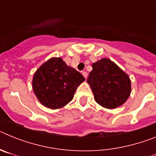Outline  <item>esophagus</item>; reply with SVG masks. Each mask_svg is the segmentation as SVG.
I'll return each instance as SVG.
<instances>
[{"label":"esophagus","instance_id":"1","mask_svg":"<svg viewBox=\"0 0 156 156\" xmlns=\"http://www.w3.org/2000/svg\"><path fill=\"white\" fill-rule=\"evenodd\" d=\"M82 74H83V76L85 77V78H87V72L83 71L82 73Z\"/></svg>","mask_w":156,"mask_h":156}]
</instances>
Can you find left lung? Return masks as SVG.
<instances>
[{
  "mask_svg": "<svg viewBox=\"0 0 156 156\" xmlns=\"http://www.w3.org/2000/svg\"><path fill=\"white\" fill-rule=\"evenodd\" d=\"M92 68L87 81L91 87L96 102L109 109L124 104L131 92L127 74L108 58L93 63Z\"/></svg>",
  "mask_w": 156,
  "mask_h": 156,
  "instance_id": "1",
  "label": "left lung"
}]
</instances>
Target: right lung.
<instances>
[{
	"instance_id": "1",
	"label": "right lung",
	"mask_w": 156,
	"mask_h": 156,
	"mask_svg": "<svg viewBox=\"0 0 156 156\" xmlns=\"http://www.w3.org/2000/svg\"><path fill=\"white\" fill-rule=\"evenodd\" d=\"M85 78L61 58H52L36 71L33 89L40 102L51 109L62 108L71 101L77 87Z\"/></svg>"
}]
</instances>
